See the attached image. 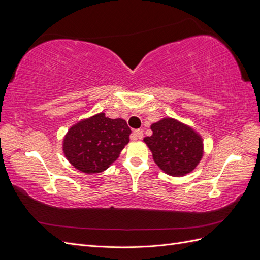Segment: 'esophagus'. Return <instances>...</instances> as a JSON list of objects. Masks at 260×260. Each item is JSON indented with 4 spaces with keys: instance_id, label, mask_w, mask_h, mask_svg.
<instances>
[{
    "instance_id": "obj_1",
    "label": "esophagus",
    "mask_w": 260,
    "mask_h": 260,
    "mask_svg": "<svg viewBox=\"0 0 260 260\" xmlns=\"http://www.w3.org/2000/svg\"><path fill=\"white\" fill-rule=\"evenodd\" d=\"M142 138H143V131L141 129L135 130L132 132V135H131V140L132 141H136L138 139H142Z\"/></svg>"
}]
</instances>
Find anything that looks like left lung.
<instances>
[{
	"label": "left lung",
	"instance_id": "left-lung-1",
	"mask_svg": "<svg viewBox=\"0 0 260 260\" xmlns=\"http://www.w3.org/2000/svg\"><path fill=\"white\" fill-rule=\"evenodd\" d=\"M151 129L153 135L143 141L162 171L183 177L195 169L203 156V141L192 128L174 118H164Z\"/></svg>",
	"mask_w": 260,
	"mask_h": 260
}]
</instances>
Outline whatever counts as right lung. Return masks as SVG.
Returning a JSON list of instances; mask_svg holds the SVG:
<instances>
[{"label": "right lung", "mask_w": 260, "mask_h": 260, "mask_svg": "<svg viewBox=\"0 0 260 260\" xmlns=\"http://www.w3.org/2000/svg\"><path fill=\"white\" fill-rule=\"evenodd\" d=\"M131 133L125 120L104 113L74 124L65 136L62 151L75 168L85 174L106 170L119 157Z\"/></svg>", "instance_id": "add662e5"}]
</instances>
